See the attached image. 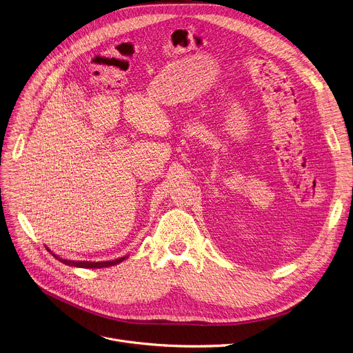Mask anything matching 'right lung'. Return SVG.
<instances>
[{
  "instance_id": "1",
  "label": "right lung",
  "mask_w": 353,
  "mask_h": 353,
  "mask_svg": "<svg viewBox=\"0 0 353 353\" xmlns=\"http://www.w3.org/2000/svg\"><path fill=\"white\" fill-rule=\"evenodd\" d=\"M57 260H59L61 263H63L65 265H70V267H79V268H105V267H112L122 263L126 256L117 258V260L113 261H102V263H90V261H69V260H63V258H59L58 255L52 254Z\"/></svg>"
}]
</instances>
